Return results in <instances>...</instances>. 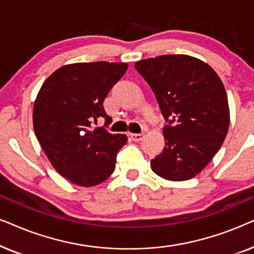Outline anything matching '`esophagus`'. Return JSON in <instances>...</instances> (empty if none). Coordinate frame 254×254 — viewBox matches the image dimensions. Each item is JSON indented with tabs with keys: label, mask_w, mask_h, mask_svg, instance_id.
<instances>
[{
	"label": "esophagus",
	"mask_w": 254,
	"mask_h": 254,
	"mask_svg": "<svg viewBox=\"0 0 254 254\" xmlns=\"http://www.w3.org/2000/svg\"><path fill=\"white\" fill-rule=\"evenodd\" d=\"M144 137V134L143 133H140V134H130V138L135 142H138L141 141L142 138Z\"/></svg>",
	"instance_id": "obj_1"
}]
</instances>
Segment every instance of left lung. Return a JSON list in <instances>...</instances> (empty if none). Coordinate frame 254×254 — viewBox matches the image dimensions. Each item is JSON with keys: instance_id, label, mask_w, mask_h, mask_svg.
<instances>
[{"instance_id": "1", "label": "left lung", "mask_w": 254, "mask_h": 254, "mask_svg": "<svg viewBox=\"0 0 254 254\" xmlns=\"http://www.w3.org/2000/svg\"><path fill=\"white\" fill-rule=\"evenodd\" d=\"M169 121L165 148L151 159L156 175L184 182L206 168L223 144L230 124L228 96L216 71L185 54L161 55L135 64Z\"/></svg>"}]
</instances>
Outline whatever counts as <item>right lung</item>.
Returning <instances> with one entry per match:
<instances>
[{"label": "right lung", "instance_id": "obj_1", "mask_svg": "<svg viewBox=\"0 0 254 254\" xmlns=\"http://www.w3.org/2000/svg\"><path fill=\"white\" fill-rule=\"evenodd\" d=\"M125 62L65 64L48 77L33 105V128L48 161L71 184H102L116 169L117 154L126 144L125 134H111L92 123L105 118L103 102L123 77Z\"/></svg>", "mask_w": 254, "mask_h": 254}]
</instances>
